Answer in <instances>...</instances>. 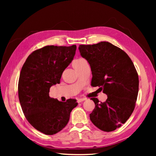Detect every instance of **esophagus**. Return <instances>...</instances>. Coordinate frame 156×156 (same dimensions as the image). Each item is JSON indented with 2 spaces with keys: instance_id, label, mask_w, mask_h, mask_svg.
Here are the masks:
<instances>
[{
  "instance_id": "34e87169",
  "label": "esophagus",
  "mask_w": 156,
  "mask_h": 156,
  "mask_svg": "<svg viewBox=\"0 0 156 156\" xmlns=\"http://www.w3.org/2000/svg\"><path fill=\"white\" fill-rule=\"evenodd\" d=\"M87 99L85 98H79L78 100H77V102L78 103H81V102H82V101H84V100H86Z\"/></svg>"
}]
</instances>
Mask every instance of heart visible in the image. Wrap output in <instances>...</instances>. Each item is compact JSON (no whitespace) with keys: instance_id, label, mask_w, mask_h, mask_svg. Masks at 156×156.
<instances>
[{"instance_id":"obj_1","label":"heart","mask_w":156,"mask_h":156,"mask_svg":"<svg viewBox=\"0 0 156 156\" xmlns=\"http://www.w3.org/2000/svg\"><path fill=\"white\" fill-rule=\"evenodd\" d=\"M82 58H79V59H77V60H74L73 61V65L74 64H75V63H77V62H78L79 61H80L81 60Z\"/></svg>"}]
</instances>
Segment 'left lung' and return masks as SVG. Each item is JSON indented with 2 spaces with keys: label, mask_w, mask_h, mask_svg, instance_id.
Here are the masks:
<instances>
[{
  "label": "left lung",
  "mask_w": 156,
  "mask_h": 156,
  "mask_svg": "<svg viewBox=\"0 0 156 156\" xmlns=\"http://www.w3.org/2000/svg\"><path fill=\"white\" fill-rule=\"evenodd\" d=\"M79 49L90 66L91 86L100 87L107 95L105 102L91 98L95 108L90 119L100 129L114 131L133 112L139 92L137 72L126 52L109 42L80 45Z\"/></svg>",
  "instance_id": "8db88e82"
}]
</instances>
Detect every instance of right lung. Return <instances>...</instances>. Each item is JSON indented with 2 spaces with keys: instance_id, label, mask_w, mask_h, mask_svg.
Masks as SVG:
<instances>
[{
  "instance_id": "right-lung-1",
  "label": "right lung",
  "mask_w": 156,
  "mask_h": 156,
  "mask_svg": "<svg viewBox=\"0 0 156 156\" xmlns=\"http://www.w3.org/2000/svg\"><path fill=\"white\" fill-rule=\"evenodd\" d=\"M77 46L47 45L28 56L21 70L18 96L24 115L36 129L54 135L67 125L75 99L60 101L49 96L51 86L60 83L64 69L72 62Z\"/></svg>"
}]
</instances>
